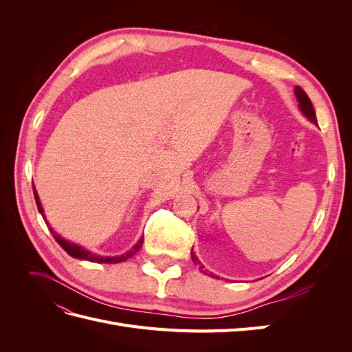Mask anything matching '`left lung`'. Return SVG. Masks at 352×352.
I'll return each mask as SVG.
<instances>
[{
  "instance_id": "obj_1",
  "label": "left lung",
  "mask_w": 352,
  "mask_h": 352,
  "mask_svg": "<svg viewBox=\"0 0 352 352\" xmlns=\"http://www.w3.org/2000/svg\"><path fill=\"white\" fill-rule=\"evenodd\" d=\"M295 95H296L298 101H300V109H301V111L304 113V116L307 117V119H310L313 123H316V124H317L316 111H314V109H313L311 100L308 98V95L305 94V91H304L301 87H296V88H295ZM192 260H194V263H195V264H197V263L199 264L198 258L195 257L194 254H192Z\"/></svg>"
}]
</instances>
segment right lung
<instances>
[{"instance_id":"obj_1","label":"right lung","mask_w":352,"mask_h":352,"mask_svg":"<svg viewBox=\"0 0 352 352\" xmlns=\"http://www.w3.org/2000/svg\"><path fill=\"white\" fill-rule=\"evenodd\" d=\"M34 195H35V201H36L38 210H39V212L42 214V217H44V220H45L44 210H42V207H41V202H39V198H38L35 186H34ZM45 223H47V221H45ZM47 226H48V223H47ZM50 230H51V233H52V236H54V239L60 243V247H61L63 250H65L69 255H72L73 258L88 260V261H92V263H109V264H110V263H122V261H126L127 258H131L133 254H136L138 251H140L141 247H142V243H144V239H140L131 251H127V252L123 254V255H117V257H100V255H95V254L87 251L85 248L79 247V245H76V243H73V242H69V241H66V239H63V238L58 235V233H56L51 228H50Z\"/></svg>"}]
</instances>
